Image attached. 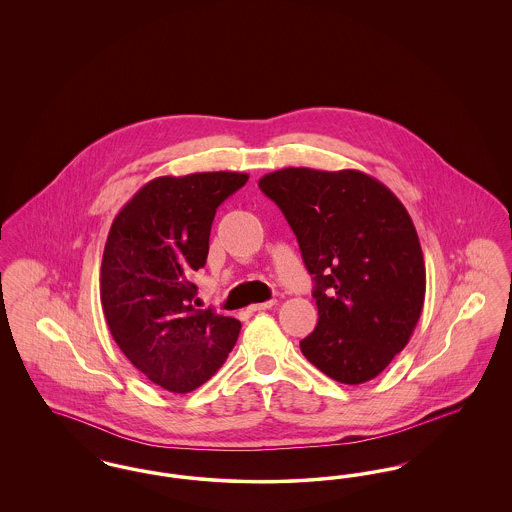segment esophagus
I'll use <instances>...</instances> for the list:
<instances>
[{"instance_id":"esophagus-1","label":"esophagus","mask_w":512,"mask_h":512,"mask_svg":"<svg viewBox=\"0 0 512 512\" xmlns=\"http://www.w3.org/2000/svg\"><path fill=\"white\" fill-rule=\"evenodd\" d=\"M276 305V301H265V303H255V305H251L249 307V311L251 313H257V311H267V309H272Z\"/></svg>"}]
</instances>
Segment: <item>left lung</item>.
<instances>
[{
  "label": "left lung",
  "mask_w": 512,
  "mask_h": 512,
  "mask_svg": "<svg viewBox=\"0 0 512 512\" xmlns=\"http://www.w3.org/2000/svg\"><path fill=\"white\" fill-rule=\"evenodd\" d=\"M259 188L290 222L315 280L317 328L301 353L340 384L376 378L409 343L424 307L411 215L388 186L353 169H280Z\"/></svg>",
  "instance_id": "8db88e82"
}]
</instances>
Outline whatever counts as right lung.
I'll return each instance as SVG.
<instances>
[{
	"label": "right lung",
	"mask_w": 512,
	"mask_h": 512,
	"mask_svg": "<svg viewBox=\"0 0 512 512\" xmlns=\"http://www.w3.org/2000/svg\"><path fill=\"white\" fill-rule=\"evenodd\" d=\"M247 178L224 171L153 178L111 224L99 274L103 315L126 359L163 390L199 388L238 340L240 320L195 309L190 276L205 267L217 207Z\"/></svg>",
	"instance_id": "obj_1"
}]
</instances>
